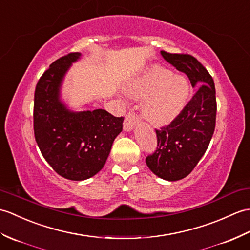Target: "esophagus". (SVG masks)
<instances>
[{"label":"esophagus","instance_id":"esophagus-1","mask_svg":"<svg viewBox=\"0 0 250 250\" xmlns=\"http://www.w3.org/2000/svg\"><path fill=\"white\" fill-rule=\"evenodd\" d=\"M136 123H137V116L135 115V113L129 112L125 115V118L124 121V129L125 131H131Z\"/></svg>","mask_w":250,"mask_h":250}]
</instances>
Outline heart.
<instances>
[{"label":"heart","instance_id":"heart-1","mask_svg":"<svg viewBox=\"0 0 250 250\" xmlns=\"http://www.w3.org/2000/svg\"><path fill=\"white\" fill-rule=\"evenodd\" d=\"M126 94L145 99L144 116L155 125L168 124L182 112L189 95L185 78L162 67H152L126 87Z\"/></svg>","mask_w":250,"mask_h":250}]
</instances>
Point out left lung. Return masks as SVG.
Wrapping results in <instances>:
<instances>
[{"mask_svg": "<svg viewBox=\"0 0 250 250\" xmlns=\"http://www.w3.org/2000/svg\"><path fill=\"white\" fill-rule=\"evenodd\" d=\"M164 59L188 75L195 95L168 125L155 129L158 147L146 158L154 175L177 181L193 171L211 142L216 124V96L213 78L193 55L161 51Z\"/></svg>", "mask_w": 250, "mask_h": 250, "instance_id": "1", "label": "left lung"}]
</instances>
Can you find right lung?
<instances>
[{"label":"right lung","instance_id":"add662e5","mask_svg":"<svg viewBox=\"0 0 250 250\" xmlns=\"http://www.w3.org/2000/svg\"><path fill=\"white\" fill-rule=\"evenodd\" d=\"M80 55L71 52L62 56L43 72L35 89L33 114L40 152L60 176L75 181L102 169L124 124V117H115L105 109L72 113L61 103L62 80Z\"/></svg>","mask_w":250,"mask_h":250}]
</instances>
